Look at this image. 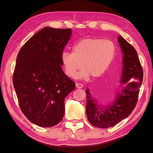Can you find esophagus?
Returning a JSON list of instances; mask_svg holds the SVG:
<instances>
[{"mask_svg":"<svg viewBox=\"0 0 153 153\" xmlns=\"http://www.w3.org/2000/svg\"><path fill=\"white\" fill-rule=\"evenodd\" d=\"M76 87H77V88L80 89V88H82V87H83V84H82V83H77L76 84Z\"/></svg>","mask_w":153,"mask_h":153,"instance_id":"obj_1","label":"esophagus"}]
</instances>
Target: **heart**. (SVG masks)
<instances>
[{
	"mask_svg": "<svg viewBox=\"0 0 153 153\" xmlns=\"http://www.w3.org/2000/svg\"><path fill=\"white\" fill-rule=\"evenodd\" d=\"M116 53L115 43L100 38H86L74 45L72 52H64L62 64L67 76L74 78L81 67L83 68L77 75L80 79L91 76L99 77L105 74L112 64Z\"/></svg>",
	"mask_w": 153,
	"mask_h": 153,
	"instance_id": "heart-1",
	"label": "heart"
}]
</instances>
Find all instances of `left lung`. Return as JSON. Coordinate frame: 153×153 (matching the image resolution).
Instances as JSON below:
<instances>
[{"label": "left lung", "instance_id": "8db88e82", "mask_svg": "<svg viewBox=\"0 0 153 153\" xmlns=\"http://www.w3.org/2000/svg\"><path fill=\"white\" fill-rule=\"evenodd\" d=\"M122 48L123 70L121 83L124 88L111 105L102 107L86 89V114L89 122L99 128H108L127 118L134 110L137 102L143 71L135 48L120 36L118 39Z\"/></svg>", "mask_w": 153, "mask_h": 153}]
</instances>
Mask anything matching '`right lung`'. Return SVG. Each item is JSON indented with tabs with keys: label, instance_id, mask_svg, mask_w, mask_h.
Wrapping results in <instances>:
<instances>
[{
	"label": "right lung",
	"instance_id": "obj_1",
	"mask_svg": "<svg viewBox=\"0 0 153 153\" xmlns=\"http://www.w3.org/2000/svg\"><path fill=\"white\" fill-rule=\"evenodd\" d=\"M71 30L44 27L24 45L16 58L12 80L19 105L39 126L49 128L62 120L64 99L75 89L61 66Z\"/></svg>",
	"mask_w": 153,
	"mask_h": 153
}]
</instances>
